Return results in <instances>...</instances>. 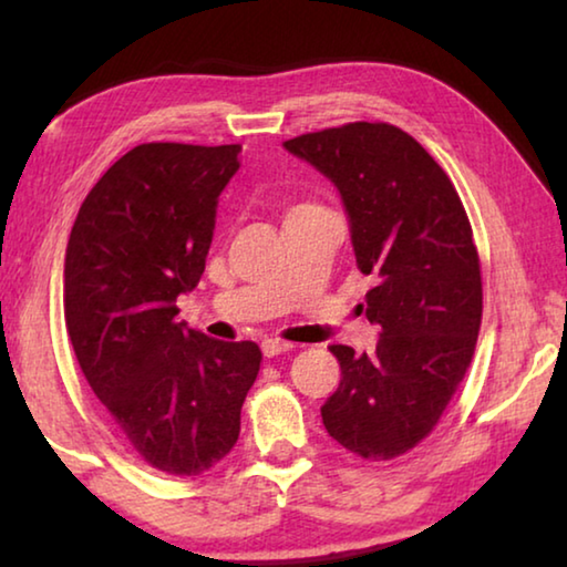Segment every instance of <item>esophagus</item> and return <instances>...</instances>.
Instances as JSON below:
<instances>
[{
	"label": "esophagus",
	"mask_w": 567,
	"mask_h": 567,
	"mask_svg": "<svg viewBox=\"0 0 567 567\" xmlns=\"http://www.w3.org/2000/svg\"><path fill=\"white\" fill-rule=\"evenodd\" d=\"M295 348L292 342H285V340H265L262 342V352H265V358H277V354H282V352H290Z\"/></svg>",
	"instance_id": "1"
}]
</instances>
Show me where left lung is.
I'll return each mask as SVG.
<instances>
[{"mask_svg":"<svg viewBox=\"0 0 567 567\" xmlns=\"http://www.w3.org/2000/svg\"><path fill=\"white\" fill-rule=\"evenodd\" d=\"M338 185L358 270L375 287L364 315L375 352L330 344L342 380L322 405L332 440L362 460H395L443 417L473 362L483 277L467 213L445 169L388 122H350L287 140Z\"/></svg>","mask_w":567,"mask_h":567,"instance_id":"obj_1","label":"left lung"}]
</instances>
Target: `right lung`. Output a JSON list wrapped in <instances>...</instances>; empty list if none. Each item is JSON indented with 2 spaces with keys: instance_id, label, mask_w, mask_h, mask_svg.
Wrapping results in <instances>:
<instances>
[{
  "instance_id": "add662e5",
  "label": "right lung",
  "mask_w": 567,
  "mask_h": 567,
  "mask_svg": "<svg viewBox=\"0 0 567 567\" xmlns=\"http://www.w3.org/2000/svg\"><path fill=\"white\" fill-rule=\"evenodd\" d=\"M239 145L147 142L122 155L76 213L64 257V322L112 425L150 467L203 475L239 435L260 372L255 342L177 322L205 272L217 197Z\"/></svg>"
}]
</instances>
